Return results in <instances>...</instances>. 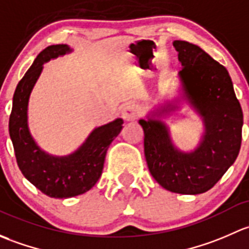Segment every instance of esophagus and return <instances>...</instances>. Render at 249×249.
Returning <instances> with one entry per match:
<instances>
[{
	"instance_id": "1",
	"label": "esophagus",
	"mask_w": 249,
	"mask_h": 249,
	"mask_svg": "<svg viewBox=\"0 0 249 249\" xmlns=\"http://www.w3.org/2000/svg\"><path fill=\"white\" fill-rule=\"evenodd\" d=\"M140 114H142V109L134 103H128L122 110V117L125 121H134L140 116Z\"/></svg>"
}]
</instances>
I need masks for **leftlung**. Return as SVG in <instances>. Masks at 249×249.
<instances>
[{
	"mask_svg": "<svg viewBox=\"0 0 249 249\" xmlns=\"http://www.w3.org/2000/svg\"><path fill=\"white\" fill-rule=\"evenodd\" d=\"M184 94L201 115L205 134L196 151L176 150L160 120H140L148 170L173 193L200 194L211 189L236 160L242 140L243 114L224 66L198 45L175 40ZM175 107H164L162 112Z\"/></svg>",
	"mask_w": 249,
	"mask_h": 249,
	"instance_id": "obj_1",
	"label": "left lung"
}]
</instances>
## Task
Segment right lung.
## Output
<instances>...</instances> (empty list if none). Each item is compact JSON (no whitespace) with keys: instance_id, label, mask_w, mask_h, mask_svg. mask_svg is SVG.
<instances>
[{"instance_id":"right-lung-1","label":"right lung","mask_w":249,"mask_h":249,"mask_svg":"<svg viewBox=\"0 0 249 249\" xmlns=\"http://www.w3.org/2000/svg\"><path fill=\"white\" fill-rule=\"evenodd\" d=\"M71 49L66 44L50 45L40 51L33 65L19 81L13 97L9 117V135L22 175L50 198H71L89 191L103 171L107 151L122 129L121 119L96 128L87 140L67 157H53L40 150L27 127L30 93L50 58L65 55Z\"/></svg>"}]
</instances>
